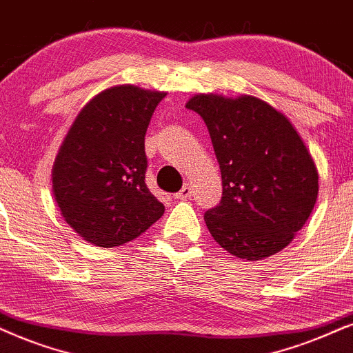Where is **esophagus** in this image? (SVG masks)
Segmentation results:
<instances>
[{
	"label": "esophagus",
	"mask_w": 353,
	"mask_h": 353,
	"mask_svg": "<svg viewBox=\"0 0 353 353\" xmlns=\"http://www.w3.org/2000/svg\"><path fill=\"white\" fill-rule=\"evenodd\" d=\"M190 195H192V187L189 184H185L179 192H177L176 195H174V197L181 199V200H185V199H189Z\"/></svg>",
	"instance_id": "esophagus-1"
}]
</instances>
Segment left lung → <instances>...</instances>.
I'll return each instance as SVG.
<instances>
[{
  "label": "left lung",
  "instance_id": "obj_1",
  "mask_svg": "<svg viewBox=\"0 0 353 353\" xmlns=\"http://www.w3.org/2000/svg\"><path fill=\"white\" fill-rule=\"evenodd\" d=\"M185 107L203 119L221 171V202L203 216L210 234L244 261L280 252L318 199V168L300 133L254 96L195 94Z\"/></svg>",
  "mask_w": 353,
  "mask_h": 353
}]
</instances>
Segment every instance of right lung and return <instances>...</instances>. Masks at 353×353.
Listing matches in <instances>:
<instances>
[{
	"label": "right lung",
	"instance_id": "right-lung-1",
	"mask_svg": "<svg viewBox=\"0 0 353 353\" xmlns=\"http://www.w3.org/2000/svg\"><path fill=\"white\" fill-rule=\"evenodd\" d=\"M164 96L133 84L104 89L79 110L58 150L53 197L74 233L94 246H122L163 216L145 182V135Z\"/></svg>",
	"mask_w": 353,
	"mask_h": 353
}]
</instances>
